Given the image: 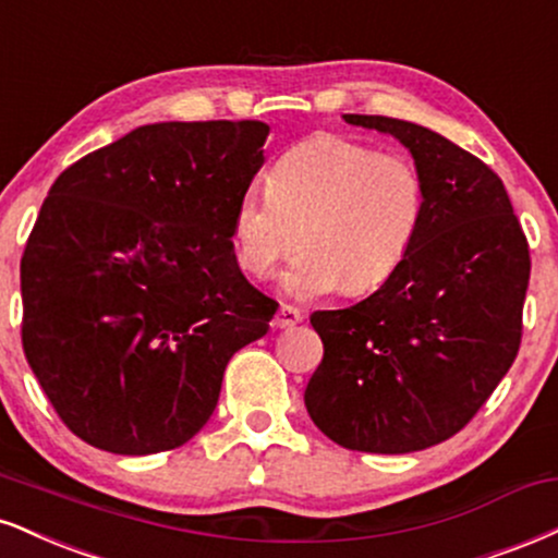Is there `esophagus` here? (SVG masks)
I'll list each match as a JSON object with an SVG mask.
<instances>
[{
	"instance_id": "1",
	"label": "esophagus",
	"mask_w": 558,
	"mask_h": 558,
	"mask_svg": "<svg viewBox=\"0 0 558 558\" xmlns=\"http://www.w3.org/2000/svg\"><path fill=\"white\" fill-rule=\"evenodd\" d=\"M301 319H304V314H301L296 306L283 304L278 308V312H275L272 327H278V330H291V327H296Z\"/></svg>"
}]
</instances>
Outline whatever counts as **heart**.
<instances>
[{
	"instance_id": "1",
	"label": "heart",
	"mask_w": 558,
	"mask_h": 558,
	"mask_svg": "<svg viewBox=\"0 0 558 558\" xmlns=\"http://www.w3.org/2000/svg\"><path fill=\"white\" fill-rule=\"evenodd\" d=\"M426 213L418 166L338 134H319L275 160L265 192H246L231 215L236 265L270 278L299 244L280 278L293 299L345 288H379L411 254Z\"/></svg>"
}]
</instances>
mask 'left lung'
<instances>
[{"label":"left lung","mask_w":558,"mask_h":558,"mask_svg":"<svg viewBox=\"0 0 558 558\" xmlns=\"http://www.w3.org/2000/svg\"><path fill=\"white\" fill-rule=\"evenodd\" d=\"M392 134L426 184L411 254L372 296L314 312L325 355L304 402L345 449L434 447L478 413L520 351L530 252L501 179L426 126L343 113Z\"/></svg>","instance_id":"obj_1"}]
</instances>
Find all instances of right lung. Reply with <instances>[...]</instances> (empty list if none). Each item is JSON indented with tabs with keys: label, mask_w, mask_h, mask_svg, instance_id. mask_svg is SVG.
Listing matches in <instances>:
<instances>
[{
	"label": "right lung",
	"mask_w": 558,
	"mask_h": 558,
	"mask_svg": "<svg viewBox=\"0 0 558 558\" xmlns=\"http://www.w3.org/2000/svg\"><path fill=\"white\" fill-rule=\"evenodd\" d=\"M262 122H160L59 173L23 262V348L72 434L113 454L181 447L210 418L272 299L239 270L231 215Z\"/></svg>",
	"instance_id": "1"
}]
</instances>
